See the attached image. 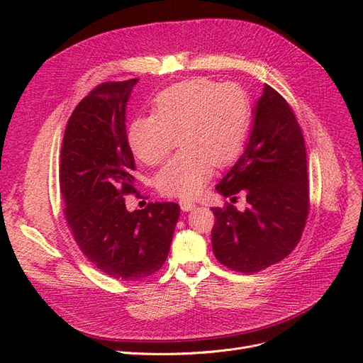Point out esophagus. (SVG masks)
<instances>
[{
  "label": "esophagus",
  "instance_id": "obj_1",
  "mask_svg": "<svg viewBox=\"0 0 363 363\" xmlns=\"http://www.w3.org/2000/svg\"><path fill=\"white\" fill-rule=\"evenodd\" d=\"M180 207H182L183 212H191V211H194V208H195V203H192L189 200H182L180 201Z\"/></svg>",
  "mask_w": 363,
  "mask_h": 363
}]
</instances>
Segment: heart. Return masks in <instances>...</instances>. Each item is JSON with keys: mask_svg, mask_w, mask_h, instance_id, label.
<instances>
[{"mask_svg": "<svg viewBox=\"0 0 363 363\" xmlns=\"http://www.w3.org/2000/svg\"><path fill=\"white\" fill-rule=\"evenodd\" d=\"M251 118L248 94L236 83L192 79L162 91L152 115L128 127L133 155L155 167L168 157L177 136L182 150L156 175L160 194L192 199L211 179L213 164L224 167L244 148Z\"/></svg>", "mask_w": 363, "mask_h": 363, "instance_id": "heart-1", "label": "heart"}]
</instances>
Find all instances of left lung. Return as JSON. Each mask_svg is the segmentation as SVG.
Wrapping results in <instances>:
<instances>
[{"label": "left lung", "mask_w": 363, "mask_h": 363, "mask_svg": "<svg viewBox=\"0 0 363 363\" xmlns=\"http://www.w3.org/2000/svg\"><path fill=\"white\" fill-rule=\"evenodd\" d=\"M216 191L227 203L213 207L212 248L224 267L252 274L279 263L298 244L309 215L307 159L301 128L288 101L265 84L255 107L244 155Z\"/></svg>", "instance_id": "8db88e82"}]
</instances>
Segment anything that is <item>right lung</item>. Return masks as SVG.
<instances>
[{
	"mask_svg": "<svg viewBox=\"0 0 363 363\" xmlns=\"http://www.w3.org/2000/svg\"><path fill=\"white\" fill-rule=\"evenodd\" d=\"M138 79L98 84L74 108L60 151L65 218L87 260L116 280H140L168 257L177 203H148L128 212L138 194L125 107Z\"/></svg>",
	"mask_w": 363,
	"mask_h": 363,
	"instance_id": "right-lung-1",
	"label": "right lung"
}]
</instances>
